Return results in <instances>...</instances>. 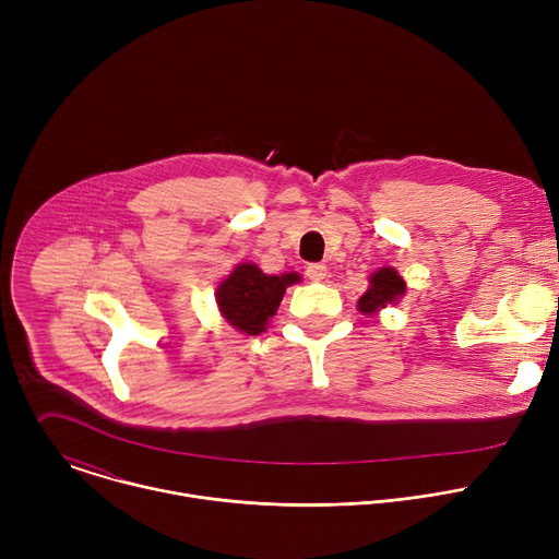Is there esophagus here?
I'll return each mask as SVG.
<instances>
[{"label":"esophagus","mask_w":559,"mask_h":559,"mask_svg":"<svg viewBox=\"0 0 559 559\" xmlns=\"http://www.w3.org/2000/svg\"><path fill=\"white\" fill-rule=\"evenodd\" d=\"M305 274H307L309 281L321 283V281L328 276V265H323V263H311V265H307Z\"/></svg>","instance_id":"obj_1"}]
</instances>
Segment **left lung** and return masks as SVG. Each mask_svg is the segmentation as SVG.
Here are the masks:
<instances>
[{
    "label": "left lung",
    "mask_w": 559,
    "mask_h": 559,
    "mask_svg": "<svg viewBox=\"0 0 559 559\" xmlns=\"http://www.w3.org/2000/svg\"><path fill=\"white\" fill-rule=\"evenodd\" d=\"M405 278L393 267H380L369 276V289L358 298V311L365 316L378 313L382 307L393 305L397 298L405 296Z\"/></svg>",
    "instance_id": "left-lung-1"
}]
</instances>
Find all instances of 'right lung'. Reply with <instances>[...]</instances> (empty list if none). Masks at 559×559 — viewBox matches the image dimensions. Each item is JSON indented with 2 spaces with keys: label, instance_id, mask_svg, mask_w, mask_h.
Instances as JSON below:
<instances>
[{
  "label": "right lung",
  "instance_id": "right-lung-1",
  "mask_svg": "<svg viewBox=\"0 0 559 559\" xmlns=\"http://www.w3.org/2000/svg\"><path fill=\"white\" fill-rule=\"evenodd\" d=\"M298 281L300 276L296 272L267 276L259 265L241 263L216 287V302L234 330L257 336L265 332V325L276 313L285 289Z\"/></svg>",
  "mask_w": 559,
  "mask_h": 559
}]
</instances>
